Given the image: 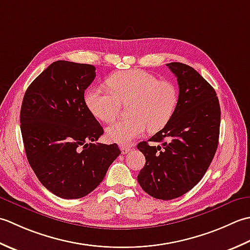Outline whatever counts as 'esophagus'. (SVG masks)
<instances>
[{"label":"esophagus","instance_id":"34e87169","mask_svg":"<svg viewBox=\"0 0 250 250\" xmlns=\"http://www.w3.org/2000/svg\"><path fill=\"white\" fill-rule=\"evenodd\" d=\"M129 151H130V146H121L122 154H127Z\"/></svg>","mask_w":250,"mask_h":250}]
</instances>
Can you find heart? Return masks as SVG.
Returning <instances> with one entry per match:
<instances>
[{"label": "heart", "mask_w": 250, "mask_h": 250, "mask_svg": "<svg viewBox=\"0 0 250 250\" xmlns=\"http://www.w3.org/2000/svg\"><path fill=\"white\" fill-rule=\"evenodd\" d=\"M111 91L89 88L85 104L96 119L112 123L119 118L121 104H127L128 119L106 128V138L129 145L149 129L156 132L169 123L179 104V89L168 80H159L145 70L131 69L113 73L106 80Z\"/></svg>", "instance_id": "heart-1"}]
</instances>
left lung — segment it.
I'll return each mask as SVG.
<instances>
[{
  "mask_svg": "<svg viewBox=\"0 0 250 250\" xmlns=\"http://www.w3.org/2000/svg\"><path fill=\"white\" fill-rule=\"evenodd\" d=\"M179 85V104L164 128L139 142L146 156L138 182L147 194L174 200L195 187L215 156L220 131V104L215 89L192 67L181 62L166 64Z\"/></svg>",
  "mask_w": 250,
  "mask_h": 250,
  "instance_id": "left-lung-1",
  "label": "left lung"
}]
</instances>
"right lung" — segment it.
Segmentation results:
<instances>
[{
	"mask_svg": "<svg viewBox=\"0 0 250 250\" xmlns=\"http://www.w3.org/2000/svg\"><path fill=\"white\" fill-rule=\"evenodd\" d=\"M91 64L55 61L30 84L20 110V129L30 166L55 195L89 194L121 154L116 144L95 142L104 134L85 104L95 80Z\"/></svg>",
	"mask_w": 250,
	"mask_h": 250,
	"instance_id": "right-lung-1",
	"label": "right lung"
}]
</instances>
